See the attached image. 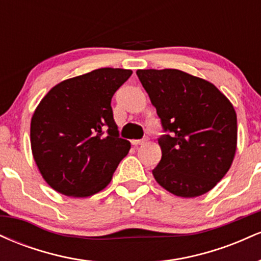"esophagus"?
<instances>
[{
  "label": "esophagus",
  "mask_w": 261,
  "mask_h": 261,
  "mask_svg": "<svg viewBox=\"0 0 261 261\" xmlns=\"http://www.w3.org/2000/svg\"><path fill=\"white\" fill-rule=\"evenodd\" d=\"M148 141L147 137L146 139H142V140H133L131 141V143H133L134 146H140V145H143V143H146Z\"/></svg>",
  "instance_id": "esophagus-1"
}]
</instances>
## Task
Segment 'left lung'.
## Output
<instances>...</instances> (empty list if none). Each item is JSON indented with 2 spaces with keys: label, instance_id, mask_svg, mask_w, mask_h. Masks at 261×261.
<instances>
[{
  "label": "left lung",
  "instance_id": "obj_1",
  "mask_svg": "<svg viewBox=\"0 0 261 261\" xmlns=\"http://www.w3.org/2000/svg\"><path fill=\"white\" fill-rule=\"evenodd\" d=\"M164 130L162 158L152 170L173 195L191 199L214 189L226 175L237 151V114L208 81L174 68L137 70Z\"/></svg>",
  "mask_w": 261,
  "mask_h": 261
}]
</instances>
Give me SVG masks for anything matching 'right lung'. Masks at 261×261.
I'll use <instances>...</instances> for the list:
<instances>
[{"label":"right lung","mask_w":261,"mask_h":261,"mask_svg":"<svg viewBox=\"0 0 261 261\" xmlns=\"http://www.w3.org/2000/svg\"><path fill=\"white\" fill-rule=\"evenodd\" d=\"M131 73L106 67L65 80L35 108L31 121L33 158L55 191L88 197L112 181L131 145L119 137L110 103Z\"/></svg>","instance_id":"obj_1"}]
</instances>
